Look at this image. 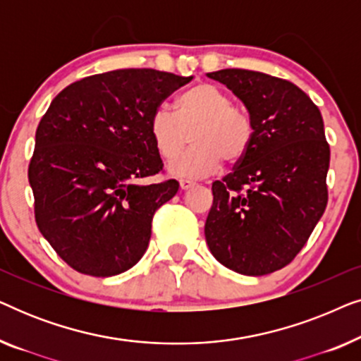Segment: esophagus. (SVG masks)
<instances>
[{
	"label": "esophagus",
	"instance_id": "obj_1",
	"mask_svg": "<svg viewBox=\"0 0 361 361\" xmlns=\"http://www.w3.org/2000/svg\"><path fill=\"white\" fill-rule=\"evenodd\" d=\"M194 185H195V182H192V180H180V189L182 190H189Z\"/></svg>",
	"mask_w": 361,
	"mask_h": 361
}]
</instances>
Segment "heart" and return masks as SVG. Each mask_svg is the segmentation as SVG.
Wrapping results in <instances>:
<instances>
[{
  "label": "heart",
  "mask_w": 361,
  "mask_h": 361,
  "mask_svg": "<svg viewBox=\"0 0 361 361\" xmlns=\"http://www.w3.org/2000/svg\"><path fill=\"white\" fill-rule=\"evenodd\" d=\"M189 132L195 146L180 157ZM149 133L162 159L180 157L167 167L172 176L199 179L214 174L221 159L230 164L243 159L253 141V121L221 88L197 83L177 98L176 115L167 108L152 113Z\"/></svg>",
  "instance_id": "obj_1"
}]
</instances>
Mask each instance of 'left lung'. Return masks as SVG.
Here are the masks:
<instances>
[{"label":"left lung","mask_w":361,"mask_h":361,"mask_svg":"<svg viewBox=\"0 0 361 361\" xmlns=\"http://www.w3.org/2000/svg\"><path fill=\"white\" fill-rule=\"evenodd\" d=\"M207 77L230 88L253 121L248 152L212 185L207 245L235 273H274L302 250L327 207L322 115L299 87L268 73L224 68Z\"/></svg>","instance_id":"left-lung-1"}]
</instances>
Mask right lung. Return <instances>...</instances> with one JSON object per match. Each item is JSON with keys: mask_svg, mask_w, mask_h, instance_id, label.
<instances>
[{"mask_svg": "<svg viewBox=\"0 0 361 361\" xmlns=\"http://www.w3.org/2000/svg\"><path fill=\"white\" fill-rule=\"evenodd\" d=\"M194 77L120 68L63 88L36 131L27 177L36 224L56 253L82 274L125 273L149 245L154 212L179 182L140 184L162 171L149 121Z\"/></svg>", "mask_w": 361, "mask_h": 361, "instance_id": "obj_1", "label": "right lung"}]
</instances>
